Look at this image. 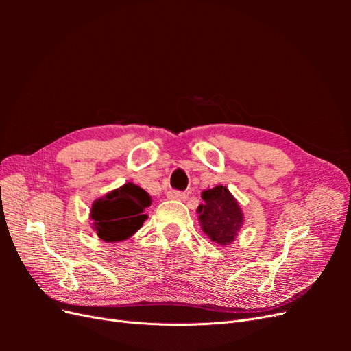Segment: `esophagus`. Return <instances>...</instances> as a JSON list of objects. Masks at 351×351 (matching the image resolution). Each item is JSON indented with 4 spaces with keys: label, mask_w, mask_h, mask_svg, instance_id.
I'll return each instance as SVG.
<instances>
[{
    "label": "esophagus",
    "mask_w": 351,
    "mask_h": 351,
    "mask_svg": "<svg viewBox=\"0 0 351 351\" xmlns=\"http://www.w3.org/2000/svg\"><path fill=\"white\" fill-rule=\"evenodd\" d=\"M167 197L173 199V200H184L187 196L184 192H180V190H168L167 192Z\"/></svg>",
    "instance_id": "obj_1"
}]
</instances>
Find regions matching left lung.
<instances>
[{
    "label": "left lung",
    "instance_id": "8db88e82",
    "mask_svg": "<svg viewBox=\"0 0 351 351\" xmlns=\"http://www.w3.org/2000/svg\"><path fill=\"white\" fill-rule=\"evenodd\" d=\"M202 199L205 200V204L197 208V212L205 234L219 246H227L234 241L237 231L243 224V214L237 200L232 197L228 189L217 186L205 190Z\"/></svg>",
    "mask_w": 351,
    "mask_h": 351
}]
</instances>
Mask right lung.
<instances>
[{"label": "right lung", "instance_id": "right-lung-1", "mask_svg": "<svg viewBox=\"0 0 351 351\" xmlns=\"http://www.w3.org/2000/svg\"><path fill=\"white\" fill-rule=\"evenodd\" d=\"M149 205L151 197L143 189L127 183L95 202L90 210L93 230L107 243L125 240L143 226Z\"/></svg>", "mask_w": 351, "mask_h": 351}]
</instances>
